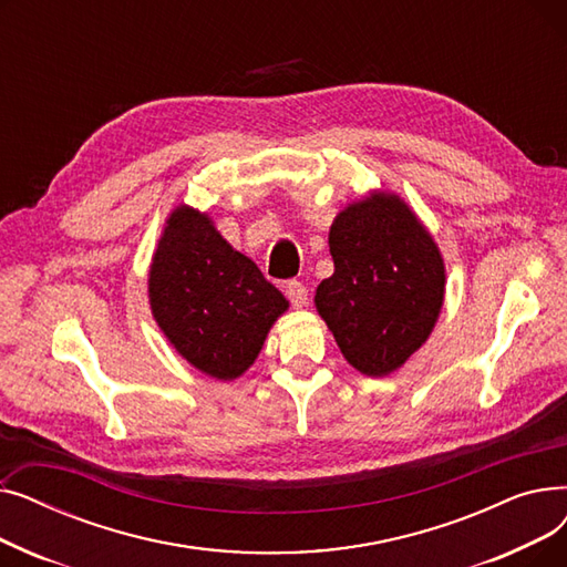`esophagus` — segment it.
Here are the masks:
<instances>
[{"label":"esophagus","mask_w":567,"mask_h":567,"mask_svg":"<svg viewBox=\"0 0 567 567\" xmlns=\"http://www.w3.org/2000/svg\"><path fill=\"white\" fill-rule=\"evenodd\" d=\"M285 293H287V299L291 301L293 308H303L308 303V289H306L303 282H296V280L287 282Z\"/></svg>","instance_id":"1"}]
</instances>
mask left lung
I'll list each match as a JSON object with an SVG mask.
<instances>
[{
  "label": "left lung",
  "instance_id": "1",
  "mask_svg": "<svg viewBox=\"0 0 567 567\" xmlns=\"http://www.w3.org/2000/svg\"><path fill=\"white\" fill-rule=\"evenodd\" d=\"M329 248L336 271L315 308L351 368L389 377L427 342L443 308L434 236L398 193L370 190L336 216Z\"/></svg>",
  "mask_w": 567,
  "mask_h": 567
}]
</instances>
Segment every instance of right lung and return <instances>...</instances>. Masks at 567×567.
Instances as JSON below:
<instances>
[{"mask_svg":"<svg viewBox=\"0 0 567 567\" xmlns=\"http://www.w3.org/2000/svg\"><path fill=\"white\" fill-rule=\"evenodd\" d=\"M148 306L158 329L195 370L218 381L241 377L289 308L257 264L234 250L214 218L172 208L148 266Z\"/></svg>","mask_w":567,"mask_h":567,"instance_id":"right-lung-1","label":"right lung"}]
</instances>
